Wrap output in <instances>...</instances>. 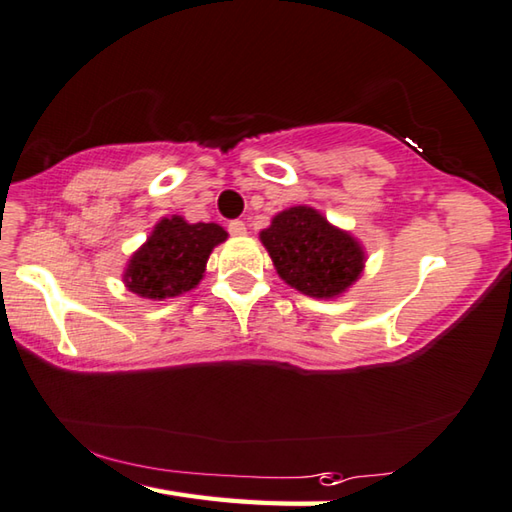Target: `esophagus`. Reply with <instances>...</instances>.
<instances>
[{
	"mask_svg": "<svg viewBox=\"0 0 512 512\" xmlns=\"http://www.w3.org/2000/svg\"><path fill=\"white\" fill-rule=\"evenodd\" d=\"M228 230H230L232 237H244V235H246V224H244V221L235 219V221H230Z\"/></svg>",
	"mask_w": 512,
	"mask_h": 512,
	"instance_id": "esophagus-1",
	"label": "esophagus"
}]
</instances>
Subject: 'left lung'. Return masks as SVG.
<instances>
[{"label": "left lung", "instance_id": "left-lung-1", "mask_svg": "<svg viewBox=\"0 0 512 512\" xmlns=\"http://www.w3.org/2000/svg\"><path fill=\"white\" fill-rule=\"evenodd\" d=\"M282 280L315 300H336L360 280L367 253L349 230L311 206L286 208L259 232Z\"/></svg>", "mask_w": 512, "mask_h": 512}]
</instances>
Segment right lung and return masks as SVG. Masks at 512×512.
I'll use <instances>...</instances> for the list:
<instances>
[{"label": "right lung", "instance_id": "obj_1", "mask_svg": "<svg viewBox=\"0 0 512 512\" xmlns=\"http://www.w3.org/2000/svg\"><path fill=\"white\" fill-rule=\"evenodd\" d=\"M226 239L228 232L212 221L190 224L181 215L161 217L145 244L129 257L123 284L152 302L179 297L199 286L210 253Z\"/></svg>", "mask_w": 512, "mask_h": 512}]
</instances>
